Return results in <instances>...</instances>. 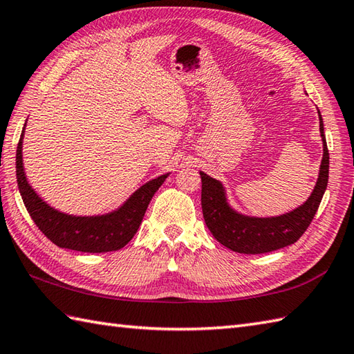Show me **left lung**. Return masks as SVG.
Segmentation results:
<instances>
[{"mask_svg": "<svg viewBox=\"0 0 354 354\" xmlns=\"http://www.w3.org/2000/svg\"><path fill=\"white\" fill-rule=\"evenodd\" d=\"M318 115L324 146L318 181L310 198L288 214L277 217H248L239 214L227 204L222 184L201 171L202 213L208 230L217 242L240 254H265L295 243L304 234L318 212L328 183V149L319 111Z\"/></svg>", "mask_w": 354, "mask_h": 354, "instance_id": "1", "label": "left lung"}]
</instances>
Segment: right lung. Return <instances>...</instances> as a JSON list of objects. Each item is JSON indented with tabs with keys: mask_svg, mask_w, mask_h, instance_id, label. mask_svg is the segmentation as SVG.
<instances>
[{
	"mask_svg": "<svg viewBox=\"0 0 354 354\" xmlns=\"http://www.w3.org/2000/svg\"><path fill=\"white\" fill-rule=\"evenodd\" d=\"M22 137L24 132L21 133L17 147V181L21 198L24 201L28 214L32 216L36 227L44 232V236H47L59 248H66V250L80 252H111L122 250L135 236L150 199L169 176L161 175L140 187L124 202L123 207L114 213L93 217L70 216L45 204L28 185L22 165Z\"/></svg>",
	"mask_w": 354,
	"mask_h": 354,
	"instance_id": "right-lung-1",
	"label": "right lung"
}]
</instances>
